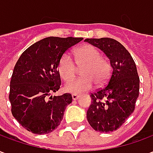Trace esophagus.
Wrapping results in <instances>:
<instances>
[{"instance_id": "obj_1", "label": "esophagus", "mask_w": 153, "mask_h": 153, "mask_svg": "<svg viewBox=\"0 0 153 153\" xmlns=\"http://www.w3.org/2000/svg\"><path fill=\"white\" fill-rule=\"evenodd\" d=\"M79 97V95H76V94H73V95H72V99L73 100H77Z\"/></svg>"}]
</instances>
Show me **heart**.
Returning a JSON list of instances; mask_svg holds the SVG:
<instances>
[{"instance_id": "heart-1", "label": "heart", "mask_w": 153, "mask_h": 153, "mask_svg": "<svg viewBox=\"0 0 153 153\" xmlns=\"http://www.w3.org/2000/svg\"><path fill=\"white\" fill-rule=\"evenodd\" d=\"M75 63L69 53H65L58 62L57 70L62 79L69 82L76 74V65L83 67L80 74L83 77L65 84L64 90L67 93H80L92 89L93 83L102 86L111 74V65L102 57L97 48L85 45L74 51ZM76 63V65L75 64Z\"/></svg>"}]
</instances>
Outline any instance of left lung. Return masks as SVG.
Returning <instances> with one entry per match:
<instances>
[{
  "instance_id": "left-lung-1",
  "label": "left lung",
  "mask_w": 153,
  "mask_h": 153,
  "mask_svg": "<svg viewBox=\"0 0 153 153\" xmlns=\"http://www.w3.org/2000/svg\"><path fill=\"white\" fill-rule=\"evenodd\" d=\"M85 42L102 51L112 68L108 84L91 93L93 101L87 111V120L96 131H115L134 110L139 93L136 65L125 47L115 39L87 38Z\"/></svg>"
}]
</instances>
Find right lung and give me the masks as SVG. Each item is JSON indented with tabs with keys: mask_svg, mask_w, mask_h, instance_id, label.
<instances>
[{
	"mask_svg": "<svg viewBox=\"0 0 153 153\" xmlns=\"http://www.w3.org/2000/svg\"><path fill=\"white\" fill-rule=\"evenodd\" d=\"M82 40L73 37L43 38L19 58L10 80L9 99L13 116L29 132L49 134L60 125L72 96H51L61 84L58 62L70 47Z\"/></svg>",
	"mask_w": 153,
	"mask_h": 153,
	"instance_id": "obj_1",
	"label": "right lung"
}]
</instances>
